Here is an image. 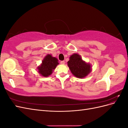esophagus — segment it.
Masks as SVG:
<instances>
[{
	"mask_svg": "<svg viewBox=\"0 0 128 128\" xmlns=\"http://www.w3.org/2000/svg\"><path fill=\"white\" fill-rule=\"evenodd\" d=\"M60 64H64L65 62H64V61H61L60 62Z\"/></svg>",
	"mask_w": 128,
	"mask_h": 128,
	"instance_id": "1",
	"label": "esophagus"
}]
</instances>
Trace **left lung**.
I'll return each mask as SVG.
<instances>
[{"instance_id": "1", "label": "left lung", "mask_w": 128, "mask_h": 128, "mask_svg": "<svg viewBox=\"0 0 128 128\" xmlns=\"http://www.w3.org/2000/svg\"><path fill=\"white\" fill-rule=\"evenodd\" d=\"M67 64L72 75L79 78L86 77L92 70L91 64L84 61L77 53L70 56Z\"/></svg>"}]
</instances>
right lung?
<instances>
[{"instance_id": "obj_1", "label": "right lung", "mask_w": 128, "mask_h": 128, "mask_svg": "<svg viewBox=\"0 0 128 128\" xmlns=\"http://www.w3.org/2000/svg\"><path fill=\"white\" fill-rule=\"evenodd\" d=\"M59 64L57 58L52 56L51 54H48L44 57L40 65L37 67L38 72L42 77H48L52 74Z\"/></svg>"}]
</instances>
